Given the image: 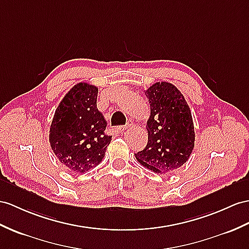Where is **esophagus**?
I'll use <instances>...</instances> for the list:
<instances>
[{
  "instance_id": "34e87169",
  "label": "esophagus",
  "mask_w": 249,
  "mask_h": 249,
  "mask_svg": "<svg viewBox=\"0 0 249 249\" xmlns=\"http://www.w3.org/2000/svg\"><path fill=\"white\" fill-rule=\"evenodd\" d=\"M129 126H130V124H125V125H121V126H118V130H119L120 132H124V131H125L126 129H128Z\"/></svg>"
}]
</instances>
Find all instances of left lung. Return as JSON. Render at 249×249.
<instances>
[{"mask_svg":"<svg viewBox=\"0 0 249 249\" xmlns=\"http://www.w3.org/2000/svg\"><path fill=\"white\" fill-rule=\"evenodd\" d=\"M143 92L150 104L145 126L148 143L135 157L154 173H172L189 160L195 148L191 110L184 95L170 82H155Z\"/></svg>","mask_w":249,"mask_h":249,"instance_id":"obj_1","label":"left lung"}]
</instances>
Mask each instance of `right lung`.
<instances>
[{"label": "right lung", "instance_id": "obj_1", "mask_svg": "<svg viewBox=\"0 0 249 249\" xmlns=\"http://www.w3.org/2000/svg\"><path fill=\"white\" fill-rule=\"evenodd\" d=\"M97 94L94 84H75L60 101L52 120L51 148L74 173L83 174L98 166L112 141L105 134L107 123L97 110Z\"/></svg>", "mask_w": 249, "mask_h": 249}]
</instances>
